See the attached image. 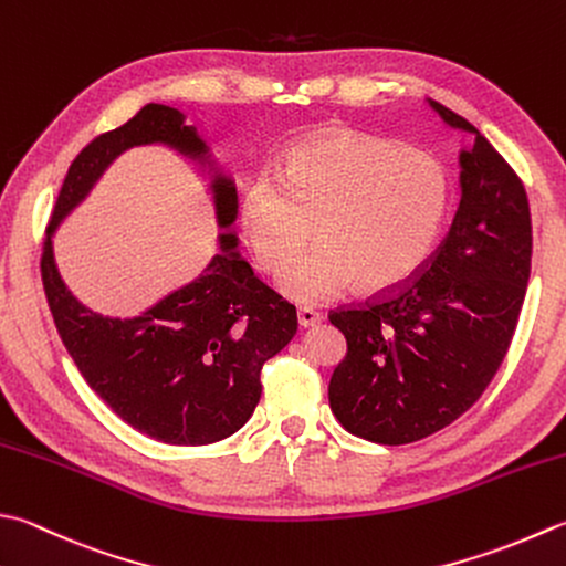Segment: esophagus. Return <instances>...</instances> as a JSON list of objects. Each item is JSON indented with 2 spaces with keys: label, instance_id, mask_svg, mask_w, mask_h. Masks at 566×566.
<instances>
[{
  "label": "esophagus",
  "instance_id": "esophagus-1",
  "mask_svg": "<svg viewBox=\"0 0 566 566\" xmlns=\"http://www.w3.org/2000/svg\"><path fill=\"white\" fill-rule=\"evenodd\" d=\"M296 321H298V326H302V328H312L321 321V314L314 312V308L304 306V308H298V312H296Z\"/></svg>",
  "mask_w": 566,
  "mask_h": 566
}]
</instances>
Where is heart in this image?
<instances>
[{"instance_id":"b5f03b06","label":"heart","mask_w":566,"mask_h":566,"mask_svg":"<svg viewBox=\"0 0 566 566\" xmlns=\"http://www.w3.org/2000/svg\"><path fill=\"white\" fill-rule=\"evenodd\" d=\"M447 171L429 151L336 132L294 144L276 179L258 176L240 196L238 220L258 268L280 274L317 226L322 240L282 274L298 304L390 292L429 258L444 220Z\"/></svg>"}]
</instances>
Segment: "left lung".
I'll return each mask as SVG.
<instances>
[{"mask_svg":"<svg viewBox=\"0 0 566 566\" xmlns=\"http://www.w3.org/2000/svg\"><path fill=\"white\" fill-rule=\"evenodd\" d=\"M463 149L461 203L427 268L375 302L328 314L346 358L331 375V412L375 444H412L449 427L495 378L525 302L533 220L525 186L469 119L429 99Z\"/></svg>","mask_w":566,"mask_h":566,"instance_id":"8db88e82","label":"left lung"}]
</instances>
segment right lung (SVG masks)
Listing matches in <instances>:
<instances>
[{
	"label": "right lung",
	"instance_id": "1",
	"mask_svg": "<svg viewBox=\"0 0 566 566\" xmlns=\"http://www.w3.org/2000/svg\"><path fill=\"white\" fill-rule=\"evenodd\" d=\"M142 144H166L213 166L196 127L179 109L157 103L95 137L63 179L43 240L41 280L63 346L99 400L164 444L203 447L235 434L252 417L262 365L294 338L296 308L240 260L232 232H220V252L198 280L135 318H109L77 302L55 268L53 232L107 166ZM210 188L226 230L238 216L235 184L216 174Z\"/></svg>",
	"mask_w": 566,
	"mask_h": 566
}]
</instances>
